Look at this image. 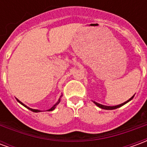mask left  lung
<instances>
[{"instance_id":"left-lung-1","label":"left lung","mask_w":147,"mask_h":147,"mask_svg":"<svg viewBox=\"0 0 147 147\" xmlns=\"http://www.w3.org/2000/svg\"><path fill=\"white\" fill-rule=\"evenodd\" d=\"M134 96H135V94L130 99H128L127 101H126L125 102H123V103H122V104H120V105H114V106H107V105H102V104H99V103H98V102H94V101H93V102L98 107H99V108L101 109H107V110H112V109H117V108H120V107H121V106H123V105H125L126 103H127L128 102H130L131 100H132V98H134Z\"/></svg>"}]
</instances>
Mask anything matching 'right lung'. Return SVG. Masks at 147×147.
Wrapping results in <instances>:
<instances>
[{
  "label": "right lung",
  "instance_id": "1",
  "mask_svg": "<svg viewBox=\"0 0 147 147\" xmlns=\"http://www.w3.org/2000/svg\"><path fill=\"white\" fill-rule=\"evenodd\" d=\"M61 97H62V94H61V97H60V98L58 99L57 102V103H56V104H55V105H53V106L52 108H50V109H48V110H47V111H53V110H54L55 109H56V107H57V105L58 104H59V103L61 102ZM16 100H17V102H20V103L21 105H24V107H26V108L28 109L29 110L32 111V112H34V113H38V112H42V111H41V110H38V109H31V108H30V107H28V106H27V105H24V103H23V102H21L19 100V99L16 98Z\"/></svg>",
  "mask_w": 147,
  "mask_h": 147
}]
</instances>
